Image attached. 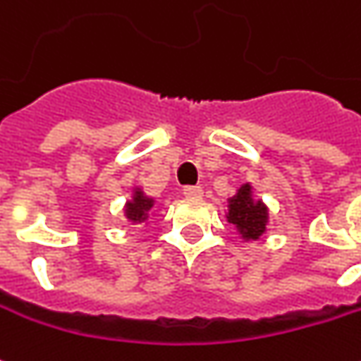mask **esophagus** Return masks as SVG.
Masks as SVG:
<instances>
[{"label": "esophagus", "mask_w": 361, "mask_h": 361, "mask_svg": "<svg viewBox=\"0 0 361 361\" xmlns=\"http://www.w3.org/2000/svg\"><path fill=\"white\" fill-rule=\"evenodd\" d=\"M183 195L188 199H201L203 197V189L199 188V185H188V188H183Z\"/></svg>", "instance_id": "1"}]
</instances>
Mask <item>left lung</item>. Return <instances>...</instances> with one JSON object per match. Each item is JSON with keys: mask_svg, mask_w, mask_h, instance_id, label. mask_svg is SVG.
I'll return each mask as SVG.
<instances>
[{"mask_svg": "<svg viewBox=\"0 0 361 361\" xmlns=\"http://www.w3.org/2000/svg\"><path fill=\"white\" fill-rule=\"evenodd\" d=\"M228 223L236 226V231L246 240H256L266 233L268 224V209L262 201L252 197V185L244 183L234 197L228 199Z\"/></svg>", "mask_w": 361, "mask_h": 361, "instance_id": "obj_1", "label": "left lung"}]
</instances>
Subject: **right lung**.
I'll return each instance as SVG.
<instances>
[{"instance_id": "add662e5", "label": "right lung", "mask_w": 361, "mask_h": 361, "mask_svg": "<svg viewBox=\"0 0 361 361\" xmlns=\"http://www.w3.org/2000/svg\"><path fill=\"white\" fill-rule=\"evenodd\" d=\"M152 207H154V199L146 197L140 189H135V195L125 207V215L130 223H142Z\"/></svg>"}]
</instances>
